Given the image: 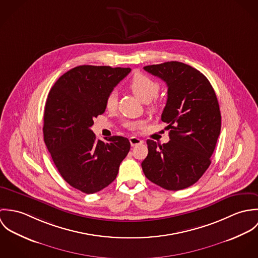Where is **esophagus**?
Segmentation results:
<instances>
[{"label": "esophagus", "mask_w": 258, "mask_h": 258, "mask_svg": "<svg viewBox=\"0 0 258 258\" xmlns=\"http://www.w3.org/2000/svg\"><path fill=\"white\" fill-rule=\"evenodd\" d=\"M129 141H130L131 146H136V145H139V144H142V143H143V140H141L140 138L135 137V136L130 137V138H129Z\"/></svg>", "instance_id": "esophagus-1"}]
</instances>
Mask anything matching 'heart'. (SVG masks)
I'll list each match as a JSON object with an SVG mask.
<instances>
[{"mask_svg": "<svg viewBox=\"0 0 258 258\" xmlns=\"http://www.w3.org/2000/svg\"><path fill=\"white\" fill-rule=\"evenodd\" d=\"M128 88L143 102H150L154 99L160 89L158 82L143 74H135L128 83ZM117 105V95L114 91L110 92L105 99V107L108 110L115 109ZM144 124L143 121L126 122L125 126L130 130H136Z\"/></svg>", "mask_w": 258, "mask_h": 258, "instance_id": "heart-1", "label": "heart"}]
</instances>
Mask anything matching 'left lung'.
Instances as JSON below:
<instances>
[{"instance_id": "1", "label": "left lung", "mask_w": 258, "mask_h": 258, "mask_svg": "<svg viewBox=\"0 0 258 258\" xmlns=\"http://www.w3.org/2000/svg\"><path fill=\"white\" fill-rule=\"evenodd\" d=\"M164 80L168 99L162 121L170 130L165 144L147 140L142 169L148 180L169 190L197 183L211 165L221 133V116L216 92L198 70L179 61L144 67Z\"/></svg>"}]
</instances>
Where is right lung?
Listing matches in <instances>:
<instances>
[{
	"mask_svg": "<svg viewBox=\"0 0 258 258\" xmlns=\"http://www.w3.org/2000/svg\"><path fill=\"white\" fill-rule=\"evenodd\" d=\"M131 69L79 66L51 87L44 107L43 139L63 180L85 194L97 192L115 179L130 150L122 136L96 140L90 127L104 113L105 99Z\"/></svg>",
	"mask_w": 258,
	"mask_h": 258,
	"instance_id": "1",
	"label": "right lung"
}]
</instances>
